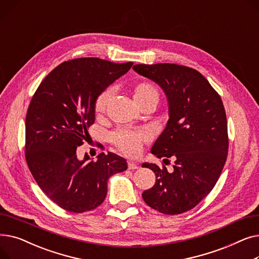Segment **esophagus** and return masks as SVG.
Segmentation results:
<instances>
[{
  "label": "esophagus",
  "mask_w": 259,
  "mask_h": 259,
  "mask_svg": "<svg viewBox=\"0 0 259 259\" xmlns=\"http://www.w3.org/2000/svg\"><path fill=\"white\" fill-rule=\"evenodd\" d=\"M139 168V165L137 164V162H134V161H128V169H130V170H135V169H138Z\"/></svg>",
  "instance_id": "34e87169"
}]
</instances>
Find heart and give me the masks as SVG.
<instances>
[{"label":"heart","instance_id":"b5f03b06","mask_svg":"<svg viewBox=\"0 0 259 259\" xmlns=\"http://www.w3.org/2000/svg\"><path fill=\"white\" fill-rule=\"evenodd\" d=\"M112 90L106 89L94 102V112L98 116L105 113L106 109L112 99ZM133 101L139 108L144 106H156L159 100V92L151 81H141L132 89ZM150 141V134L144 129L124 130L120 129L111 134L112 144L127 155L134 156L141 152L144 143Z\"/></svg>","mask_w":259,"mask_h":259}]
</instances>
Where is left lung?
I'll list each match as a JSON object with an SVG mask.
<instances>
[{"label": "left lung", "mask_w": 259, "mask_h": 259, "mask_svg": "<svg viewBox=\"0 0 259 259\" xmlns=\"http://www.w3.org/2000/svg\"><path fill=\"white\" fill-rule=\"evenodd\" d=\"M134 71L164 90L169 120L151 153L172 158L173 171L144 162L156 176L143 192L149 207L175 215L193 209L219 181L228 155V127L223 101L197 70L176 64L135 65ZM165 161V160H164Z\"/></svg>", "instance_id": "1"}]
</instances>
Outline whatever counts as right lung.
Listing matches in <instances>:
<instances>
[{"label": "right lung", "instance_id": "obj_1", "mask_svg": "<svg viewBox=\"0 0 259 259\" xmlns=\"http://www.w3.org/2000/svg\"><path fill=\"white\" fill-rule=\"evenodd\" d=\"M132 62L116 64L81 58L60 64L37 87L26 114L25 156L40 190L62 209L83 213L98 208L110 176L127 169L112 152L90 160L76 148L89 137L94 102L109 85L129 71Z\"/></svg>", "mask_w": 259, "mask_h": 259}]
</instances>
